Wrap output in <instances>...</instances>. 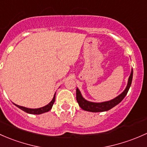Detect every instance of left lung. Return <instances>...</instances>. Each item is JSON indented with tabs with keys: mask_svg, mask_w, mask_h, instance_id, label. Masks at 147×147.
I'll use <instances>...</instances> for the list:
<instances>
[{
	"mask_svg": "<svg viewBox=\"0 0 147 147\" xmlns=\"http://www.w3.org/2000/svg\"><path fill=\"white\" fill-rule=\"evenodd\" d=\"M132 76H133V70H131V74H130L129 77V80H128V84L125 90L121 93L119 96L116 97L114 99L111 100L110 101H107V102H89L85 100L83 98L81 94V92L76 88V100L78 102L79 106L83 109V110H86V111L89 112H93V113H97V112H104L107 111V110H110L119 104L122 100L124 99L125 96L127 93L128 90H129L130 86H131V81H132Z\"/></svg>",
	"mask_w": 147,
	"mask_h": 147,
	"instance_id": "left-lung-1",
	"label": "left lung"
}]
</instances>
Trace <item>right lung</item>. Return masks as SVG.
Here are the masks:
<instances>
[{"label":"right lung","mask_w":147,"mask_h":147,"mask_svg":"<svg viewBox=\"0 0 147 147\" xmlns=\"http://www.w3.org/2000/svg\"><path fill=\"white\" fill-rule=\"evenodd\" d=\"M54 101H55V95H54V98L52 99V100H51V102L48 104V105H47L46 106H45V107H40V108H37V109L27 108V107H25L20 106V105H16V104H15V105H16L18 107H19L20 109H21V110H23V111H25V113H30V114H34V115H40V114H42V113H46V112L49 111V110L51 109V107H52V106H53V104H54Z\"/></svg>","instance_id":"add662e5"}]
</instances>
